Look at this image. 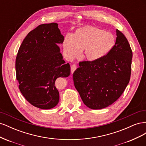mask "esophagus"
I'll list each match as a JSON object with an SVG mask.
<instances>
[{"mask_svg": "<svg viewBox=\"0 0 146 146\" xmlns=\"http://www.w3.org/2000/svg\"><path fill=\"white\" fill-rule=\"evenodd\" d=\"M76 69H77V66L76 64H73L71 65V67H70V70H71L72 74L74 72V71L76 70Z\"/></svg>", "mask_w": 146, "mask_h": 146, "instance_id": "1", "label": "esophagus"}]
</instances>
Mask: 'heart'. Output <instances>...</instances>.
Returning a JSON list of instances; mask_svg holds the SVG:
<instances>
[{
	"mask_svg": "<svg viewBox=\"0 0 146 146\" xmlns=\"http://www.w3.org/2000/svg\"><path fill=\"white\" fill-rule=\"evenodd\" d=\"M115 42V37L111 33L87 25L78 29L72 35H66L63 46L68 58L78 56L82 50V58L94 61L107 55Z\"/></svg>",
	"mask_w": 146,
	"mask_h": 146,
	"instance_id": "heart-1",
	"label": "heart"
}]
</instances>
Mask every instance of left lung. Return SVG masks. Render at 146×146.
<instances>
[{"label":"left lung","mask_w":146,"mask_h":146,"mask_svg":"<svg viewBox=\"0 0 146 146\" xmlns=\"http://www.w3.org/2000/svg\"><path fill=\"white\" fill-rule=\"evenodd\" d=\"M116 35L115 45L107 55L94 61H80L73 74L74 86L90 108L111 105L129 83L133 54L124 35L117 29Z\"/></svg>","instance_id":"8db88e82"}]
</instances>
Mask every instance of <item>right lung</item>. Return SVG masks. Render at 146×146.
Masks as SVG:
<instances>
[{"instance_id":"1","label":"right lung","mask_w":146,"mask_h":146,"mask_svg":"<svg viewBox=\"0 0 146 146\" xmlns=\"http://www.w3.org/2000/svg\"><path fill=\"white\" fill-rule=\"evenodd\" d=\"M63 41L58 24H44L30 32L19 47L16 79L22 94L34 107L47 110L58 103L55 80L70 73V65L65 64L56 45Z\"/></svg>"}]
</instances>
